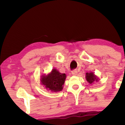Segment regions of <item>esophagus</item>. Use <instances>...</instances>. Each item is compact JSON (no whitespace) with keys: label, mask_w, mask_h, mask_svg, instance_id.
Here are the masks:
<instances>
[{"label":"esophagus","mask_w":125,"mask_h":125,"mask_svg":"<svg viewBox=\"0 0 125 125\" xmlns=\"http://www.w3.org/2000/svg\"><path fill=\"white\" fill-rule=\"evenodd\" d=\"M72 74L74 75V76L77 75V70H73V71H72Z\"/></svg>","instance_id":"1"}]
</instances>
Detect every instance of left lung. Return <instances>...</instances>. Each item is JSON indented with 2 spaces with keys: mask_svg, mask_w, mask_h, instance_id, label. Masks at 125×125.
Here are the masks:
<instances>
[{
  "mask_svg": "<svg viewBox=\"0 0 125 125\" xmlns=\"http://www.w3.org/2000/svg\"><path fill=\"white\" fill-rule=\"evenodd\" d=\"M86 78L87 81H88L89 83H90V84L93 83L94 81H98L97 77L95 76L93 73H86Z\"/></svg>",
  "mask_w": 125,
  "mask_h": 125,
  "instance_id": "8db88e82",
  "label": "left lung"
}]
</instances>
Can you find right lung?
I'll return each mask as SVG.
<instances>
[{
	"mask_svg": "<svg viewBox=\"0 0 125 125\" xmlns=\"http://www.w3.org/2000/svg\"><path fill=\"white\" fill-rule=\"evenodd\" d=\"M65 73H60L57 70L53 69L50 74L43 76L41 79L42 84L45 88L52 92H59L62 89V85L65 80Z\"/></svg>",
	"mask_w": 125,
	"mask_h": 125,
	"instance_id": "right-lung-1",
	"label": "right lung"
}]
</instances>
